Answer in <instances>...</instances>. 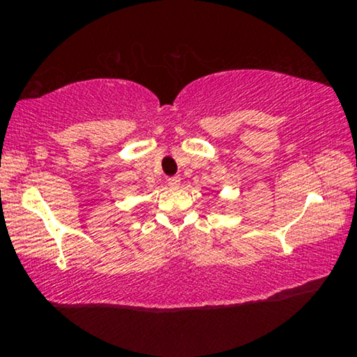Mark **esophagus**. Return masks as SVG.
I'll use <instances>...</instances> for the list:
<instances>
[{
    "instance_id": "34e87169",
    "label": "esophagus",
    "mask_w": 357,
    "mask_h": 357,
    "mask_svg": "<svg viewBox=\"0 0 357 357\" xmlns=\"http://www.w3.org/2000/svg\"><path fill=\"white\" fill-rule=\"evenodd\" d=\"M179 184H181V178L179 176L168 178V185H170V187H179Z\"/></svg>"
}]
</instances>
